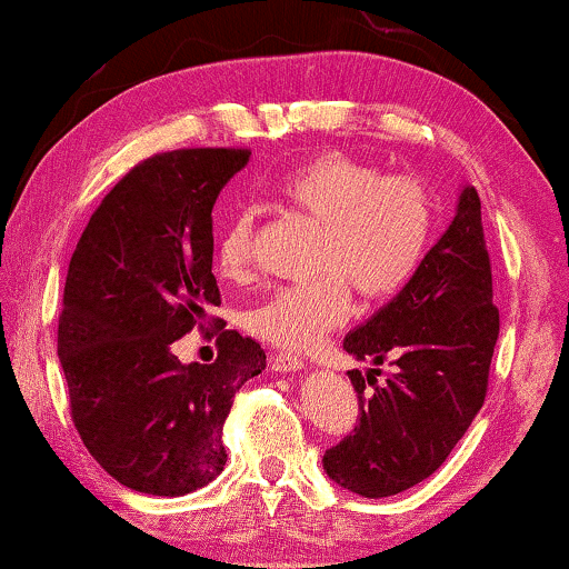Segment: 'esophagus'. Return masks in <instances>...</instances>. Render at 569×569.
Wrapping results in <instances>:
<instances>
[{
    "instance_id": "1",
    "label": "esophagus",
    "mask_w": 569,
    "mask_h": 569,
    "mask_svg": "<svg viewBox=\"0 0 569 569\" xmlns=\"http://www.w3.org/2000/svg\"><path fill=\"white\" fill-rule=\"evenodd\" d=\"M270 368L276 372H297L305 368V359L299 355H286V351H280V355L270 357Z\"/></svg>"
}]
</instances>
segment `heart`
I'll use <instances>...</instances> for the list:
<instances>
[{"mask_svg":"<svg viewBox=\"0 0 569 569\" xmlns=\"http://www.w3.org/2000/svg\"><path fill=\"white\" fill-rule=\"evenodd\" d=\"M286 210L320 228L318 280L286 286L247 312L254 336L283 349H305L349 315V286L365 299H386L407 283L430 233V197L417 178L380 176L341 152L301 162L276 183ZM251 214L236 212L222 228L214 264L226 280L251 268Z\"/></svg>","mask_w":569,"mask_h":569,"instance_id":"b5f03b06","label":"heart"}]
</instances>
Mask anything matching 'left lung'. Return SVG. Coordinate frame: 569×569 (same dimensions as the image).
Instances as JSON below:
<instances>
[{
    "mask_svg": "<svg viewBox=\"0 0 569 569\" xmlns=\"http://www.w3.org/2000/svg\"><path fill=\"white\" fill-rule=\"evenodd\" d=\"M496 338L480 199L462 186L455 220L405 289L343 338L351 357L372 365L393 357L399 370L378 386L370 368V397L362 372H349L362 412L355 433L322 457L328 478L365 499H383L433 476L483 407Z\"/></svg>",
    "mask_w": 569,
    "mask_h": 569,
    "instance_id": "obj_1",
    "label": "left lung"
}]
</instances>
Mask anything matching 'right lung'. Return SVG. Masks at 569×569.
Listing matches in <instances>:
<instances>
[{"label": "right lung", "instance_id": "obj_1", "mask_svg": "<svg viewBox=\"0 0 569 569\" xmlns=\"http://www.w3.org/2000/svg\"><path fill=\"white\" fill-rule=\"evenodd\" d=\"M249 149L154 154L107 193L70 257L57 355L89 455L139 493L186 496L226 467L222 422L264 351L236 330L212 365L172 343L220 305L212 207Z\"/></svg>", "mask_w": 569, "mask_h": 569}]
</instances>
